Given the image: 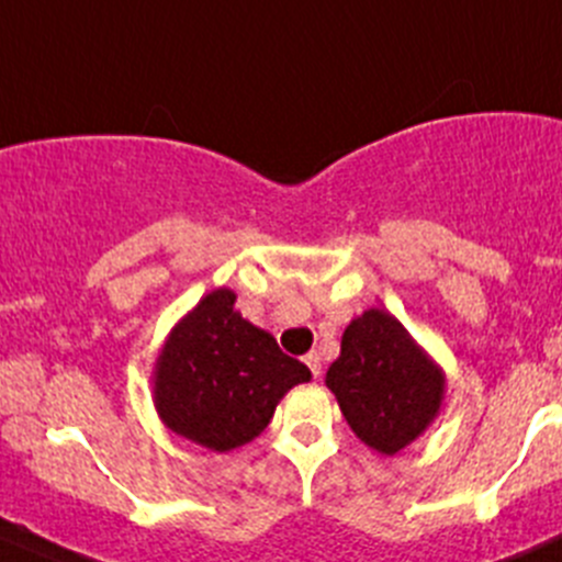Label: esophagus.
Returning <instances> with one entry per match:
<instances>
[{
    "instance_id": "1",
    "label": "esophagus",
    "mask_w": 562,
    "mask_h": 562,
    "mask_svg": "<svg viewBox=\"0 0 562 562\" xmlns=\"http://www.w3.org/2000/svg\"><path fill=\"white\" fill-rule=\"evenodd\" d=\"M304 364L310 367V372H313L315 378L321 375V356H317L315 350H313V353H307V356H304Z\"/></svg>"
}]
</instances>
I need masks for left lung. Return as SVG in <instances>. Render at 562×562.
Returning <instances> with one entry per match:
<instances>
[{"label": "left lung", "mask_w": 562, "mask_h": 562, "mask_svg": "<svg viewBox=\"0 0 562 562\" xmlns=\"http://www.w3.org/2000/svg\"><path fill=\"white\" fill-rule=\"evenodd\" d=\"M326 386L356 438L394 457L435 422L446 378L394 315L367 310L345 328Z\"/></svg>", "instance_id": "8db88e82"}]
</instances>
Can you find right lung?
<instances>
[{
  "instance_id": "add662e5",
  "label": "right lung",
  "mask_w": 562,
  "mask_h": 562,
  "mask_svg": "<svg viewBox=\"0 0 562 562\" xmlns=\"http://www.w3.org/2000/svg\"><path fill=\"white\" fill-rule=\"evenodd\" d=\"M228 288L206 293L168 334L155 364L162 424L212 451H234L269 427L277 402L310 370L234 310Z\"/></svg>"
}]
</instances>
